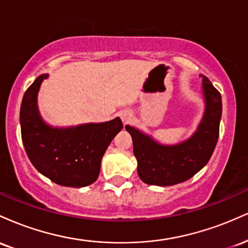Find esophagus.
Masks as SVG:
<instances>
[{
  "instance_id": "1",
  "label": "esophagus",
  "mask_w": 248,
  "mask_h": 248,
  "mask_svg": "<svg viewBox=\"0 0 248 248\" xmlns=\"http://www.w3.org/2000/svg\"><path fill=\"white\" fill-rule=\"evenodd\" d=\"M121 119H122V121L124 122V124H127V122L130 120V114H127V113H126V114H122Z\"/></svg>"
}]
</instances>
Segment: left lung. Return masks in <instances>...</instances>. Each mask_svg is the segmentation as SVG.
I'll return each instance as SVG.
<instances>
[{
  "mask_svg": "<svg viewBox=\"0 0 248 248\" xmlns=\"http://www.w3.org/2000/svg\"><path fill=\"white\" fill-rule=\"evenodd\" d=\"M203 94L205 113L189 140L176 146H162L135 128L126 126L132 135L133 150L138 160V173L149 186H168L186 182L195 176L211 158L219 136L221 95L205 76Z\"/></svg>",
  "mask_w": 248,
  "mask_h": 248,
  "instance_id": "8db88e82",
  "label": "left lung"
}]
</instances>
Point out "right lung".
<instances>
[{
	"label": "right lung",
	"mask_w": 248,
	"mask_h": 248,
	"mask_svg": "<svg viewBox=\"0 0 248 248\" xmlns=\"http://www.w3.org/2000/svg\"><path fill=\"white\" fill-rule=\"evenodd\" d=\"M47 75H42L25 91L19 112L21 134L28 157L45 177L62 186L81 187L94 183L102 156L124 128L120 118L72 128H52L37 109V93Z\"/></svg>",
	"instance_id": "1"
}]
</instances>
